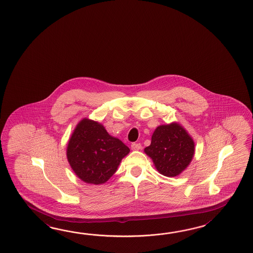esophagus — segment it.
<instances>
[{
	"label": "esophagus",
	"mask_w": 253,
	"mask_h": 253,
	"mask_svg": "<svg viewBox=\"0 0 253 253\" xmlns=\"http://www.w3.org/2000/svg\"><path fill=\"white\" fill-rule=\"evenodd\" d=\"M131 148H132V150H140L141 149V145H140L139 143H133L131 145Z\"/></svg>",
	"instance_id": "obj_1"
}]
</instances>
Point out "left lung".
Segmentation results:
<instances>
[{
    "mask_svg": "<svg viewBox=\"0 0 253 253\" xmlns=\"http://www.w3.org/2000/svg\"><path fill=\"white\" fill-rule=\"evenodd\" d=\"M156 170L167 177H175L188 167L194 155V142L177 122L156 127L151 145L145 147Z\"/></svg>",
    "mask_w": 253,
    "mask_h": 253,
    "instance_id": "8db88e82",
    "label": "left lung"
}]
</instances>
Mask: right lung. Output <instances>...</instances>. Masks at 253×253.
<instances>
[{
    "instance_id": "obj_1",
    "label": "right lung",
    "mask_w": 253,
    "mask_h": 253,
    "mask_svg": "<svg viewBox=\"0 0 253 253\" xmlns=\"http://www.w3.org/2000/svg\"><path fill=\"white\" fill-rule=\"evenodd\" d=\"M129 152L128 147L108 134L102 124L83 119L68 142L67 158L78 177L97 185L113 175Z\"/></svg>"
}]
</instances>
